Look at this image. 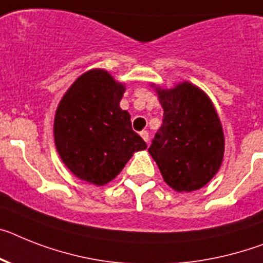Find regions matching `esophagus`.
Returning <instances> with one entry per match:
<instances>
[{"mask_svg": "<svg viewBox=\"0 0 263 263\" xmlns=\"http://www.w3.org/2000/svg\"><path fill=\"white\" fill-rule=\"evenodd\" d=\"M140 136H142L143 140H144L145 143L149 142V135H148V132H147V131H142V132H140Z\"/></svg>", "mask_w": 263, "mask_h": 263, "instance_id": "esophagus-1", "label": "esophagus"}]
</instances>
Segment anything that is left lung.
Returning a JSON list of instances; mask_svg holds the SVG:
<instances>
[{
	"instance_id": "obj_1",
	"label": "left lung",
	"mask_w": 263,
	"mask_h": 263,
	"mask_svg": "<svg viewBox=\"0 0 263 263\" xmlns=\"http://www.w3.org/2000/svg\"><path fill=\"white\" fill-rule=\"evenodd\" d=\"M155 90L164 114L148 148L149 155L171 189L178 193L202 189L223 160L224 136L219 116L210 98L189 81L171 89L155 87Z\"/></svg>"
}]
</instances>
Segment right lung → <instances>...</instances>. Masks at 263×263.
I'll return each instance as SVG.
<instances>
[{
	"mask_svg": "<svg viewBox=\"0 0 263 263\" xmlns=\"http://www.w3.org/2000/svg\"><path fill=\"white\" fill-rule=\"evenodd\" d=\"M125 87L104 69L81 74L57 107L53 134L61 160L79 179L104 186L147 144L120 108Z\"/></svg>",
	"mask_w": 263,
	"mask_h": 263,
	"instance_id": "right-lung-1",
	"label": "right lung"
}]
</instances>
